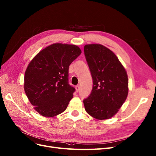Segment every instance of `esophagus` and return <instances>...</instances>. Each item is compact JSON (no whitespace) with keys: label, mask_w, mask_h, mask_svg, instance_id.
<instances>
[{"label":"esophagus","mask_w":156,"mask_h":156,"mask_svg":"<svg viewBox=\"0 0 156 156\" xmlns=\"http://www.w3.org/2000/svg\"><path fill=\"white\" fill-rule=\"evenodd\" d=\"M76 92H79V85L76 86Z\"/></svg>","instance_id":"obj_1"}]
</instances>
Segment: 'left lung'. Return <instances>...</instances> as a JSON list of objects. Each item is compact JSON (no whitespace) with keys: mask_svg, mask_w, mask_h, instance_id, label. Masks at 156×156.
<instances>
[{"mask_svg":"<svg viewBox=\"0 0 156 156\" xmlns=\"http://www.w3.org/2000/svg\"><path fill=\"white\" fill-rule=\"evenodd\" d=\"M84 51L93 79L92 92L83 101L85 110L97 119H110L126 99V72L114 53L103 45L87 44Z\"/></svg>","mask_w":156,"mask_h":156,"instance_id":"obj_1","label":"left lung"}]
</instances>
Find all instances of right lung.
I'll return each mask as SVG.
<instances>
[{"instance_id": "obj_1", "label": "right lung", "mask_w": 156, "mask_h": 156, "mask_svg": "<svg viewBox=\"0 0 156 156\" xmlns=\"http://www.w3.org/2000/svg\"><path fill=\"white\" fill-rule=\"evenodd\" d=\"M80 53L76 45L55 43L41 50L29 63L24 91L41 115L54 117L66 109L76 90L68 83L69 66Z\"/></svg>"}]
</instances>
